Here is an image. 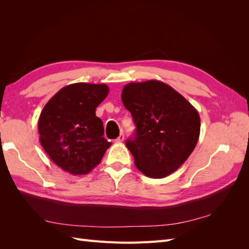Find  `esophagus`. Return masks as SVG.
Wrapping results in <instances>:
<instances>
[{"label":"esophagus","instance_id":"esophagus-1","mask_svg":"<svg viewBox=\"0 0 249 249\" xmlns=\"http://www.w3.org/2000/svg\"><path fill=\"white\" fill-rule=\"evenodd\" d=\"M124 140V133H120V135L117 137V139L115 141L116 142H123Z\"/></svg>","mask_w":249,"mask_h":249}]
</instances>
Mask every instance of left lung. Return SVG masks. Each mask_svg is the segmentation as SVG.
I'll return each mask as SVG.
<instances>
[{
    "mask_svg": "<svg viewBox=\"0 0 249 249\" xmlns=\"http://www.w3.org/2000/svg\"><path fill=\"white\" fill-rule=\"evenodd\" d=\"M122 101L136 125L125 145L143 175L161 178L189 158L200 133L197 110L166 83L157 80L124 85Z\"/></svg>",
    "mask_w": 249,
    "mask_h": 249,
    "instance_id": "8db88e82",
    "label": "left lung"
}]
</instances>
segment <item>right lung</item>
I'll use <instances>...</instances> for the list:
<instances>
[{"instance_id": "1", "label": "right lung", "mask_w": 249, "mask_h": 249, "mask_svg": "<svg viewBox=\"0 0 249 249\" xmlns=\"http://www.w3.org/2000/svg\"><path fill=\"white\" fill-rule=\"evenodd\" d=\"M108 93L106 84L74 83L60 89L40 113L41 145L51 160L71 175H87L111 145L103 136V122L95 116Z\"/></svg>"}]
</instances>
